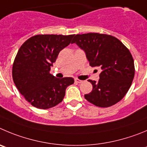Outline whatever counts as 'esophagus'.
I'll return each instance as SVG.
<instances>
[{
	"label": "esophagus",
	"instance_id": "esophagus-1",
	"mask_svg": "<svg viewBox=\"0 0 147 147\" xmlns=\"http://www.w3.org/2000/svg\"><path fill=\"white\" fill-rule=\"evenodd\" d=\"M75 83H83V80H79V79H75Z\"/></svg>",
	"mask_w": 147,
	"mask_h": 147
}]
</instances>
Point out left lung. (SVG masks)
Listing matches in <instances>:
<instances>
[{"label":"left lung","mask_w":147,"mask_h":147,"mask_svg":"<svg viewBox=\"0 0 147 147\" xmlns=\"http://www.w3.org/2000/svg\"><path fill=\"white\" fill-rule=\"evenodd\" d=\"M85 51L89 64L101 69L99 80H88L93 86L85 98L99 107L117 104L129 90L135 74L132 55L123 42L106 34L76 35L72 41Z\"/></svg>","instance_id":"1"}]
</instances>
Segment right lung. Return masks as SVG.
I'll return each instance as SVG.
<instances>
[{
	"label": "right lung",
	"instance_id": "obj_1",
	"mask_svg": "<svg viewBox=\"0 0 147 147\" xmlns=\"http://www.w3.org/2000/svg\"><path fill=\"white\" fill-rule=\"evenodd\" d=\"M74 35H37L22 45L15 57L12 77L20 94L38 109L61 102L72 78H57L50 74L59 53L70 43Z\"/></svg>",
	"mask_w": 147,
	"mask_h": 147
}]
</instances>
